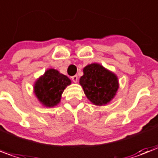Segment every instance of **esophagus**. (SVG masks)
Here are the masks:
<instances>
[{
    "label": "esophagus",
    "mask_w": 158,
    "mask_h": 158,
    "mask_svg": "<svg viewBox=\"0 0 158 158\" xmlns=\"http://www.w3.org/2000/svg\"><path fill=\"white\" fill-rule=\"evenodd\" d=\"M78 79H79V77L77 76V75H74V76L72 77V80L74 82V83H77L78 81Z\"/></svg>",
    "instance_id": "obj_1"
}]
</instances>
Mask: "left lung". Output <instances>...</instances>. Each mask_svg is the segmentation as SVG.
<instances>
[{
  "instance_id": "8db88e82",
  "label": "left lung",
  "mask_w": 158,
  "mask_h": 158,
  "mask_svg": "<svg viewBox=\"0 0 158 158\" xmlns=\"http://www.w3.org/2000/svg\"><path fill=\"white\" fill-rule=\"evenodd\" d=\"M83 72L79 84L88 99L96 106H104L110 103L119 89L116 74L98 63L88 64Z\"/></svg>"
}]
</instances>
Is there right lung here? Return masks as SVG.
<instances>
[{
  "label": "right lung",
  "instance_id": "right-lung-1",
  "mask_svg": "<svg viewBox=\"0 0 158 158\" xmlns=\"http://www.w3.org/2000/svg\"><path fill=\"white\" fill-rule=\"evenodd\" d=\"M71 84L70 79L55 69H48L34 84V94L38 101L46 108L60 103L65 88Z\"/></svg>",
  "mask_w": 158,
  "mask_h": 158
}]
</instances>
